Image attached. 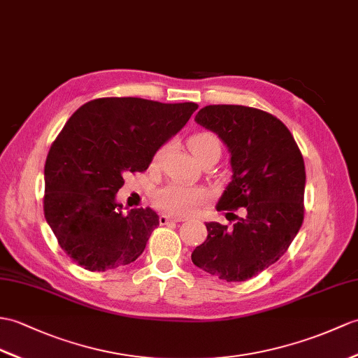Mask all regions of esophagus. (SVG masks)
<instances>
[{"mask_svg":"<svg viewBox=\"0 0 358 358\" xmlns=\"http://www.w3.org/2000/svg\"><path fill=\"white\" fill-rule=\"evenodd\" d=\"M159 221H160L162 226H166V224H169V222H181L182 218H180V217H171V215H164L163 213V215H160Z\"/></svg>","mask_w":358,"mask_h":358,"instance_id":"1","label":"esophagus"}]
</instances>
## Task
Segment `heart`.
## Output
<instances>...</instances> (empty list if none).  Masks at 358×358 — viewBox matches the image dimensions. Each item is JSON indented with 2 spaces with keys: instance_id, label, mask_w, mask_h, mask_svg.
<instances>
[{
  "instance_id": "heart-1",
  "label": "heart",
  "mask_w": 358,
  "mask_h": 358,
  "mask_svg": "<svg viewBox=\"0 0 358 358\" xmlns=\"http://www.w3.org/2000/svg\"><path fill=\"white\" fill-rule=\"evenodd\" d=\"M189 148L192 151V155L201 163L207 157L212 154L221 152L220 138L210 131L196 132L189 138ZM166 152V146H162L152 157V164L159 166L163 160ZM155 204L162 210L168 212L176 217H186V215L195 213L199 207L207 203L209 199V192L206 189L198 186H187L182 182H171L164 186L155 194Z\"/></svg>"
}]
</instances>
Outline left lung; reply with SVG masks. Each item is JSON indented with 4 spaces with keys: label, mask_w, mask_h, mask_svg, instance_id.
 Listing matches in <instances>:
<instances>
[{
    "label": "left lung",
    "mask_w": 358,
    "mask_h": 358,
    "mask_svg": "<svg viewBox=\"0 0 358 358\" xmlns=\"http://www.w3.org/2000/svg\"><path fill=\"white\" fill-rule=\"evenodd\" d=\"M195 122L230 152L231 181L217 204L234 227L207 222V239L192 252L198 268L227 282L259 274L287 252L303 221L305 164L294 137L274 115L243 105H209ZM243 207V217L231 210Z\"/></svg>",
    "instance_id": "8db88e82"
}]
</instances>
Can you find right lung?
<instances>
[{"label":"right lung","mask_w":358,"mask_h":358,"mask_svg":"<svg viewBox=\"0 0 358 358\" xmlns=\"http://www.w3.org/2000/svg\"><path fill=\"white\" fill-rule=\"evenodd\" d=\"M198 105L103 97L82 105L50 148L44 215L62 250L90 271L134 262L159 215L122 212L115 194L128 172L146 171L154 154L185 127Z\"/></svg>","instance_id":"add662e5"}]
</instances>
